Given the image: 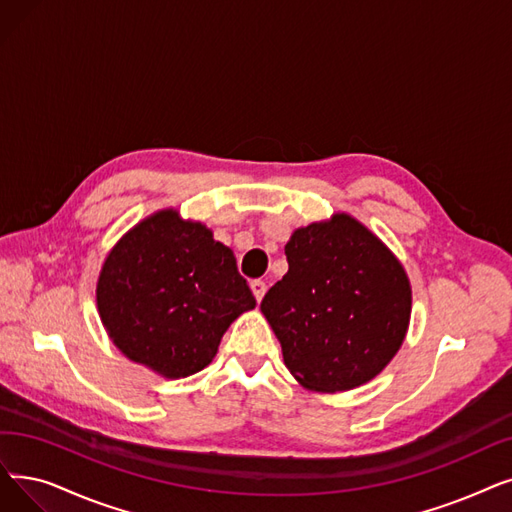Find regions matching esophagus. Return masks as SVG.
<instances>
[{"label":"esophagus","mask_w":512,"mask_h":512,"mask_svg":"<svg viewBox=\"0 0 512 512\" xmlns=\"http://www.w3.org/2000/svg\"><path fill=\"white\" fill-rule=\"evenodd\" d=\"M251 291H253L255 299H257V301H261V299H263V295H265V291H268V286H265V282H263V280H253V282H251Z\"/></svg>","instance_id":"obj_1"}]
</instances>
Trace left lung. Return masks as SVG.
Masks as SVG:
<instances>
[{
	"label": "left lung",
	"instance_id": "1",
	"mask_svg": "<svg viewBox=\"0 0 512 512\" xmlns=\"http://www.w3.org/2000/svg\"><path fill=\"white\" fill-rule=\"evenodd\" d=\"M284 253L288 272L261 314L286 368L309 391L366 385L406 339L412 286L402 261L349 213L297 228Z\"/></svg>",
	"mask_w": 512,
	"mask_h": 512
}]
</instances>
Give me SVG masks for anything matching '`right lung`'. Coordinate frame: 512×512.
<instances>
[{"instance_id": "right-lung-1", "label": "right lung", "mask_w": 512, "mask_h": 512, "mask_svg": "<svg viewBox=\"0 0 512 512\" xmlns=\"http://www.w3.org/2000/svg\"><path fill=\"white\" fill-rule=\"evenodd\" d=\"M96 303L115 347L165 379L209 366L230 324L255 309L232 249L177 209L119 238L102 263Z\"/></svg>"}]
</instances>
